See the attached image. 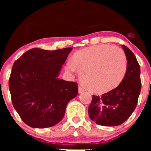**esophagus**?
Here are the masks:
<instances>
[{"instance_id":"obj_1","label":"esophagus","mask_w":151,"mask_h":151,"mask_svg":"<svg viewBox=\"0 0 151 151\" xmlns=\"http://www.w3.org/2000/svg\"><path fill=\"white\" fill-rule=\"evenodd\" d=\"M83 92H85V89H84L82 86H78V93L82 94Z\"/></svg>"}]
</instances>
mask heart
Masks as SVG:
<instances>
[{"mask_svg": "<svg viewBox=\"0 0 151 151\" xmlns=\"http://www.w3.org/2000/svg\"><path fill=\"white\" fill-rule=\"evenodd\" d=\"M127 59L123 50L109 45H98L76 52L66 69L78 71L84 85L91 91L104 93L116 88L127 71Z\"/></svg>", "mask_w": 151, "mask_h": 151, "instance_id": "b5f03b06", "label": "heart"}]
</instances>
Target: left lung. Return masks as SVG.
<instances>
[{
    "label": "left lung",
    "instance_id": "left-lung-1",
    "mask_svg": "<svg viewBox=\"0 0 151 151\" xmlns=\"http://www.w3.org/2000/svg\"><path fill=\"white\" fill-rule=\"evenodd\" d=\"M127 59V71L116 88L102 96L93 95L88 107L92 121L104 126H116L129 118L138 104L141 88V69L132 51L122 45Z\"/></svg>",
    "mask_w": 151,
    "mask_h": 151
}]
</instances>
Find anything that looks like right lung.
<instances>
[{
    "label": "right lung",
    "instance_id": "right-lung-1",
    "mask_svg": "<svg viewBox=\"0 0 151 151\" xmlns=\"http://www.w3.org/2000/svg\"><path fill=\"white\" fill-rule=\"evenodd\" d=\"M73 48H32L13 63L9 79L13 107L26 125L44 129L63 118L68 102L76 97V82L58 78Z\"/></svg>",
    "mask_w": 151,
    "mask_h": 151
}]
</instances>
